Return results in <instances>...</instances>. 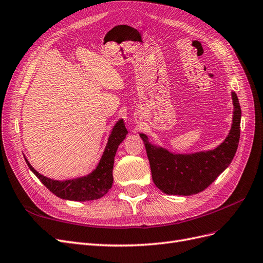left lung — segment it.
<instances>
[{
	"label": "left lung",
	"mask_w": 263,
	"mask_h": 263,
	"mask_svg": "<svg viewBox=\"0 0 263 263\" xmlns=\"http://www.w3.org/2000/svg\"><path fill=\"white\" fill-rule=\"evenodd\" d=\"M232 128L224 141L214 149L178 154L151 142L147 135L139 134L145 142L153 181L163 193L184 196L200 193L233 161L240 138L241 108L235 92H232Z\"/></svg>",
	"instance_id": "obj_1"
}]
</instances>
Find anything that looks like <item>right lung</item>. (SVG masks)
<instances>
[{"mask_svg": "<svg viewBox=\"0 0 263 263\" xmlns=\"http://www.w3.org/2000/svg\"><path fill=\"white\" fill-rule=\"evenodd\" d=\"M128 134L124 125L123 118L118 119L110 132L106 146L103 151L98 165L90 173L82 177L68 180H54L47 178L34 169L27 158L25 161L30 171L42 181L43 184L55 196L63 200L86 202L104 196L113 185V166L118 146Z\"/></svg>", "mask_w": 263, "mask_h": 263, "instance_id": "right-lung-1", "label": "right lung"}]
</instances>
